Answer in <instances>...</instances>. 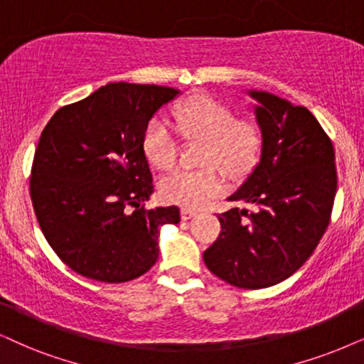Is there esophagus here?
Masks as SVG:
<instances>
[{
	"label": "esophagus",
	"mask_w": 364,
	"mask_h": 364,
	"mask_svg": "<svg viewBox=\"0 0 364 364\" xmlns=\"http://www.w3.org/2000/svg\"><path fill=\"white\" fill-rule=\"evenodd\" d=\"M196 213H198L196 210L183 208V210H181V218H183V220H190V218H193V216H195Z\"/></svg>",
	"instance_id": "1"
}]
</instances>
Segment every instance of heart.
<instances>
[{
  "label": "heart",
  "instance_id": "b5f03b06",
  "mask_svg": "<svg viewBox=\"0 0 364 364\" xmlns=\"http://www.w3.org/2000/svg\"><path fill=\"white\" fill-rule=\"evenodd\" d=\"M178 129L186 139H203L196 169H174L159 181V196L183 208H200L222 190L218 169L230 178L247 174L259 161L262 129L252 119H237V112L211 95H193L173 109ZM146 159L158 169H169L176 161L178 144L171 126L154 116L142 132Z\"/></svg>",
  "mask_w": 364,
  "mask_h": 364
}]
</instances>
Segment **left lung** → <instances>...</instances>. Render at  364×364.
Here are the masks:
<instances>
[{"mask_svg": "<svg viewBox=\"0 0 364 364\" xmlns=\"http://www.w3.org/2000/svg\"><path fill=\"white\" fill-rule=\"evenodd\" d=\"M248 94L257 100L260 161L228 198L245 206L218 216L222 232L203 260L230 285L264 289L312 255L329 225L338 174L333 142L309 110L270 92Z\"/></svg>", "mask_w": 364, "mask_h": 364, "instance_id": "left-lung-1", "label": "left lung"}]
</instances>
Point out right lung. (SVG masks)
<instances>
[{
	"label": "right lung",
	"mask_w": 364,
	"mask_h": 364,
	"mask_svg": "<svg viewBox=\"0 0 364 364\" xmlns=\"http://www.w3.org/2000/svg\"><path fill=\"white\" fill-rule=\"evenodd\" d=\"M179 90L117 82L58 109L41 132L30 196L41 232L73 272L99 282L141 277L159 255V228L178 206L144 208L153 174L142 132Z\"/></svg>",
	"instance_id": "add662e5"
}]
</instances>
